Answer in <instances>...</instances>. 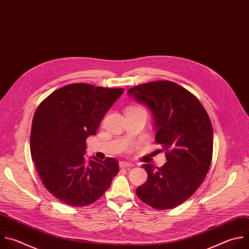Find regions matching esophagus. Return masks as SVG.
Here are the masks:
<instances>
[{"instance_id": "esophagus-1", "label": "esophagus", "mask_w": 249, "mask_h": 249, "mask_svg": "<svg viewBox=\"0 0 249 249\" xmlns=\"http://www.w3.org/2000/svg\"><path fill=\"white\" fill-rule=\"evenodd\" d=\"M120 167L121 168H131L133 167V164L131 163H128V162H120Z\"/></svg>"}]
</instances>
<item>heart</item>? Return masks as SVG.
<instances>
[{
	"label": "heart",
	"mask_w": 249,
	"mask_h": 249,
	"mask_svg": "<svg viewBox=\"0 0 249 249\" xmlns=\"http://www.w3.org/2000/svg\"><path fill=\"white\" fill-rule=\"evenodd\" d=\"M135 108H140V107H135ZM140 109H142V108H140Z\"/></svg>",
	"instance_id": "obj_1"
}]
</instances>
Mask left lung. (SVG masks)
<instances>
[{
	"instance_id": "obj_1",
	"label": "left lung",
	"mask_w": 249,
	"mask_h": 249,
	"mask_svg": "<svg viewBox=\"0 0 249 249\" xmlns=\"http://www.w3.org/2000/svg\"><path fill=\"white\" fill-rule=\"evenodd\" d=\"M127 92L151 111L155 140L167 159L161 168L142 165L148 178L136 194L154 209L175 208L197 190L209 171L213 155L209 116L193 94L172 81L143 83Z\"/></svg>"
}]
</instances>
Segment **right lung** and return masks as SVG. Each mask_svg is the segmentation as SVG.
<instances>
[{
	"mask_svg": "<svg viewBox=\"0 0 249 249\" xmlns=\"http://www.w3.org/2000/svg\"><path fill=\"white\" fill-rule=\"evenodd\" d=\"M123 88L66 85L38 106L32 121L30 152L38 175L57 199L83 207L100 198L119 173V162L92 157L85 165L86 139L95 135Z\"/></svg>",
	"mask_w": 249,
	"mask_h": 249,
	"instance_id": "1",
	"label": "right lung"
}]
</instances>
